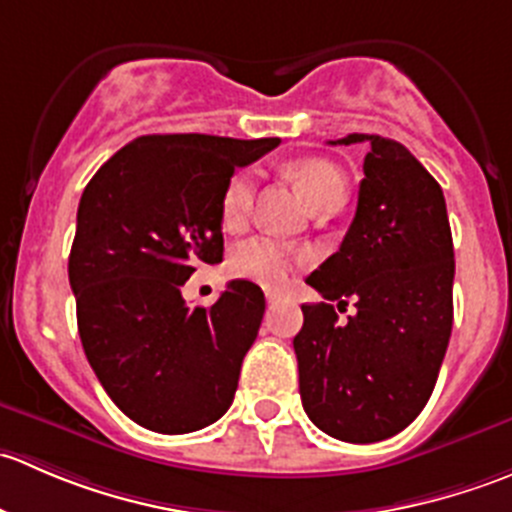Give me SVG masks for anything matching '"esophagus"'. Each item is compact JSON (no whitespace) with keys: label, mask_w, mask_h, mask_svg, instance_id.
<instances>
[{"label":"esophagus","mask_w":512,"mask_h":512,"mask_svg":"<svg viewBox=\"0 0 512 512\" xmlns=\"http://www.w3.org/2000/svg\"><path fill=\"white\" fill-rule=\"evenodd\" d=\"M265 297H267V304H277V302H280V299H282V294L275 292V289H267Z\"/></svg>","instance_id":"34e87169"}]
</instances>
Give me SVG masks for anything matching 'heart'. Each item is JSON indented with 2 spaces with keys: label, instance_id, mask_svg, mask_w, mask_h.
Here are the masks:
<instances>
[{
  "label": "heart",
  "instance_id": "heart-1",
  "mask_svg": "<svg viewBox=\"0 0 512 512\" xmlns=\"http://www.w3.org/2000/svg\"><path fill=\"white\" fill-rule=\"evenodd\" d=\"M294 183L302 190L309 208L317 213L324 208H342L347 200V175L337 163L327 158H302L289 165ZM255 200V175L250 170H237L223 190L220 215L227 227H237L247 220ZM307 262V255L272 237H250L235 245L230 267L242 280H252L265 287H282L289 272Z\"/></svg>",
  "mask_w": 512,
  "mask_h": 512
}]
</instances>
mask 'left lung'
<instances>
[{"instance_id": "8db88e82", "label": "left lung", "mask_w": 512, "mask_h": 512, "mask_svg": "<svg viewBox=\"0 0 512 512\" xmlns=\"http://www.w3.org/2000/svg\"><path fill=\"white\" fill-rule=\"evenodd\" d=\"M369 143L356 215L342 247L307 277L328 302L302 304L294 337L299 396L332 438L374 443L421 414L436 386L453 327V237L441 185L399 141L349 133Z\"/></svg>"}]
</instances>
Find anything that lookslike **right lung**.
Instances as JSON below:
<instances>
[{
    "instance_id": "obj_1",
    "label": "right lung",
    "mask_w": 512,
    "mask_h": 512,
    "mask_svg": "<svg viewBox=\"0 0 512 512\" xmlns=\"http://www.w3.org/2000/svg\"><path fill=\"white\" fill-rule=\"evenodd\" d=\"M280 138L168 133L113 153L81 195L69 282L91 369L138 426L190 433L230 409L265 314L255 282L185 304L198 265L223 262V190Z\"/></svg>"
}]
</instances>
